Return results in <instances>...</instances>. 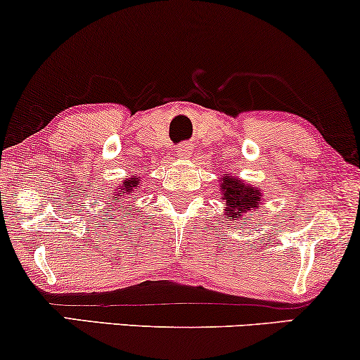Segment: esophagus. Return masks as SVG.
Wrapping results in <instances>:
<instances>
[{
	"mask_svg": "<svg viewBox=\"0 0 360 360\" xmlns=\"http://www.w3.org/2000/svg\"><path fill=\"white\" fill-rule=\"evenodd\" d=\"M176 153H177V155H181V158H191V154H193L191 144L183 142V144H179L176 147Z\"/></svg>",
	"mask_w": 360,
	"mask_h": 360,
	"instance_id": "obj_1",
	"label": "esophagus"
}]
</instances>
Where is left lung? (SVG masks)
<instances>
[{
    "mask_svg": "<svg viewBox=\"0 0 360 360\" xmlns=\"http://www.w3.org/2000/svg\"><path fill=\"white\" fill-rule=\"evenodd\" d=\"M221 189L229 210V214H226L228 219H233V216H243L246 211L257 210L259 206L258 189L250 188V186H245L243 183H238L233 177H224Z\"/></svg>",
    "mask_w": 360,
    "mask_h": 360,
    "instance_id": "8db88e82",
    "label": "left lung"
}]
</instances>
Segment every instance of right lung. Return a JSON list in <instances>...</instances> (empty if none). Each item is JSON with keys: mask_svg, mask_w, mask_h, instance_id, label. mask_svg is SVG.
<instances>
[{"mask_svg": "<svg viewBox=\"0 0 360 360\" xmlns=\"http://www.w3.org/2000/svg\"><path fill=\"white\" fill-rule=\"evenodd\" d=\"M136 186H137V179H134V177H132V179L125 181L122 188H120V193H119V194H124V193H131L132 189L136 188ZM119 194H117V196H119Z\"/></svg>", "mask_w": 360, "mask_h": 360, "instance_id": "right-lung-1", "label": "right lung"}]
</instances>
